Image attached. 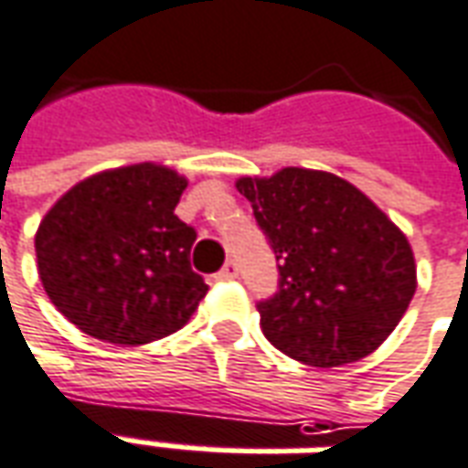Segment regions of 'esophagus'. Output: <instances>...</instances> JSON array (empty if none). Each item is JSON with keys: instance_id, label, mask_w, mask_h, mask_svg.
<instances>
[{"instance_id": "1", "label": "esophagus", "mask_w": 468, "mask_h": 468, "mask_svg": "<svg viewBox=\"0 0 468 468\" xmlns=\"http://www.w3.org/2000/svg\"><path fill=\"white\" fill-rule=\"evenodd\" d=\"M215 279H218V281H233V279H238V263H235V261H228V263H225V266H223V271H220V273H218Z\"/></svg>"}]
</instances>
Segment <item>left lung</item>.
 I'll use <instances>...</instances> for the list:
<instances>
[{
	"instance_id": "obj_1",
	"label": "left lung",
	"mask_w": 468,
	"mask_h": 468,
	"mask_svg": "<svg viewBox=\"0 0 468 468\" xmlns=\"http://www.w3.org/2000/svg\"><path fill=\"white\" fill-rule=\"evenodd\" d=\"M235 187L279 261V293L258 303L268 342L312 367L372 355L416 293L403 230L365 192L322 169L283 166Z\"/></svg>"
}]
</instances>
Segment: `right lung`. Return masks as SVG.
<instances>
[{
  "instance_id": "obj_1",
  "label": "right lung",
  "mask_w": 468,
  "mask_h": 468,
  "mask_svg": "<svg viewBox=\"0 0 468 468\" xmlns=\"http://www.w3.org/2000/svg\"><path fill=\"white\" fill-rule=\"evenodd\" d=\"M187 179L154 162L80 179L35 233L42 289L93 339L139 347L187 324L207 283L189 266L197 233L177 207Z\"/></svg>"
}]
</instances>
